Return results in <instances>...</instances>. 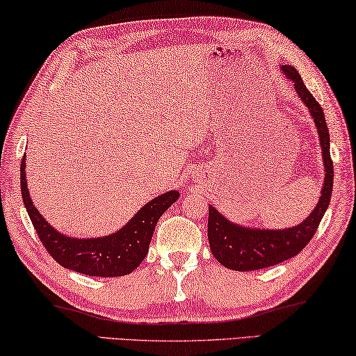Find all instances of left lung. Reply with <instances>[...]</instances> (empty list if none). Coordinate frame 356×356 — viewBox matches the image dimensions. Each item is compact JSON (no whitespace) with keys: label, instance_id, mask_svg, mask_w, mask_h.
Masks as SVG:
<instances>
[{"label":"left lung","instance_id":"8db88e82","mask_svg":"<svg viewBox=\"0 0 356 356\" xmlns=\"http://www.w3.org/2000/svg\"><path fill=\"white\" fill-rule=\"evenodd\" d=\"M282 72L292 79L295 90L306 104L317 126L320 145H322L325 162V181L322 195L317 207L314 208L305 222L285 230H261L244 229V227L232 224L222 214L209 207L208 213V241L211 252L220 265L235 271H254L281 264L300 254L312 240L322 220L326 208L330 205L331 191H333V161L330 156V134L323 110L316 101L306 85L302 83L301 75L292 66H282Z\"/></svg>","mask_w":356,"mask_h":356}]
</instances>
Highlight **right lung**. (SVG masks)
<instances>
[{"instance_id":"add662e5","label":"right lung","mask_w":356,"mask_h":356,"mask_svg":"<svg viewBox=\"0 0 356 356\" xmlns=\"http://www.w3.org/2000/svg\"><path fill=\"white\" fill-rule=\"evenodd\" d=\"M20 186L22 199L34 225L40 243L47 252L58 264L69 270L81 273L86 276L118 277L132 273L147 257L151 236H153L157 220L165 213V209L178 200L177 191L165 192L154 200L148 202L134 216L129 224L113 235L91 240H77V238L64 236L54 227L45 222L33 205L26 189L25 156L20 164Z\"/></svg>"}]
</instances>
